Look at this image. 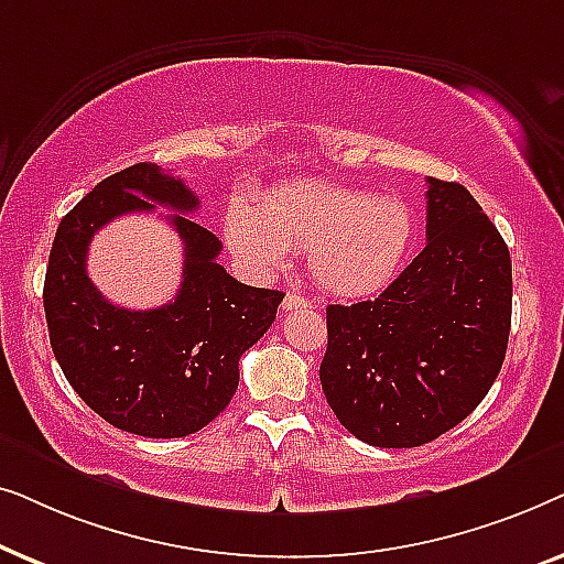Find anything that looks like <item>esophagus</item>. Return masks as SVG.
I'll list each match as a JSON object with an SVG mask.
<instances>
[{
	"mask_svg": "<svg viewBox=\"0 0 564 564\" xmlns=\"http://www.w3.org/2000/svg\"><path fill=\"white\" fill-rule=\"evenodd\" d=\"M313 303L307 300L305 295H300V292H288L282 300V307L284 311H303V307H311Z\"/></svg>",
	"mask_w": 564,
	"mask_h": 564,
	"instance_id": "obj_1",
	"label": "esophagus"
}]
</instances>
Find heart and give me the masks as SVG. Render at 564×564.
<instances>
[{
    "label": "heart",
    "instance_id": "obj_1",
    "mask_svg": "<svg viewBox=\"0 0 564 564\" xmlns=\"http://www.w3.org/2000/svg\"><path fill=\"white\" fill-rule=\"evenodd\" d=\"M230 251L253 274L282 272L290 251H307V269L336 297H367L388 288L415 241V218L403 199L375 197L334 182L282 184L253 207L226 213Z\"/></svg>",
    "mask_w": 564,
    "mask_h": 564
}]
</instances>
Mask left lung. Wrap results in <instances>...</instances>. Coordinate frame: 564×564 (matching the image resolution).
<instances>
[{
    "label": "left lung",
    "mask_w": 564,
    "mask_h": 564,
    "mask_svg": "<svg viewBox=\"0 0 564 564\" xmlns=\"http://www.w3.org/2000/svg\"><path fill=\"white\" fill-rule=\"evenodd\" d=\"M426 241L380 297L326 307L323 395L346 431L384 449L465 421L506 359L511 253L462 184L429 176Z\"/></svg>",
    "instance_id": "obj_1"
}]
</instances>
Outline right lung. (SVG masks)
<instances>
[{
	"mask_svg": "<svg viewBox=\"0 0 564 564\" xmlns=\"http://www.w3.org/2000/svg\"><path fill=\"white\" fill-rule=\"evenodd\" d=\"M159 202L195 213L199 199L156 164L99 182L61 220L48 257L43 307L51 349L84 403L115 429L180 438L218 419L238 388V361L274 323L284 292L249 288L218 264L223 243L174 215L185 243L181 292L153 312L105 301L86 274L88 241L107 221Z\"/></svg>",
	"mask_w": 564,
	"mask_h": 564,
	"instance_id": "right-lung-1",
	"label": "right lung"
}]
</instances>
